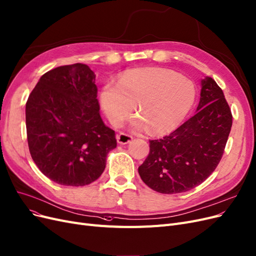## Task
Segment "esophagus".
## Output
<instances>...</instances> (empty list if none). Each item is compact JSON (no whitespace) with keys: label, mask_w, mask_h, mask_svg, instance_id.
Wrapping results in <instances>:
<instances>
[{"label":"esophagus","mask_w":256,"mask_h":256,"mask_svg":"<svg viewBox=\"0 0 256 256\" xmlns=\"http://www.w3.org/2000/svg\"><path fill=\"white\" fill-rule=\"evenodd\" d=\"M116 140H118V144L125 145V144H128V143H131L132 140H134V138H132L129 134H120L116 136Z\"/></svg>","instance_id":"34e87169"}]
</instances>
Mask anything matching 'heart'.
Here are the masks:
<instances>
[{"mask_svg": "<svg viewBox=\"0 0 256 256\" xmlns=\"http://www.w3.org/2000/svg\"><path fill=\"white\" fill-rule=\"evenodd\" d=\"M197 88L190 79L168 68H138L122 73L118 82H104L100 104L113 126H120L136 107L130 120L136 131L149 129L165 134L177 129L195 106Z\"/></svg>", "mask_w": 256, "mask_h": 256, "instance_id": "heart-1", "label": "heart"}]
</instances>
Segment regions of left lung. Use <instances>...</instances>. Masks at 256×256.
I'll return each instance as SVG.
<instances>
[{
    "instance_id": "8db88e82",
    "label": "left lung",
    "mask_w": 256,
    "mask_h": 256,
    "mask_svg": "<svg viewBox=\"0 0 256 256\" xmlns=\"http://www.w3.org/2000/svg\"><path fill=\"white\" fill-rule=\"evenodd\" d=\"M195 116L170 136L149 140L140 179L161 194L188 192L201 184L222 160L232 127V114L213 78L201 79Z\"/></svg>"
}]
</instances>
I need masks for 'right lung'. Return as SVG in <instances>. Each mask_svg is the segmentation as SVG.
<instances>
[{
    "label": "right lung",
    "mask_w": 256,
    "mask_h": 256,
    "mask_svg": "<svg viewBox=\"0 0 256 256\" xmlns=\"http://www.w3.org/2000/svg\"><path fill=\"white\" fill-rule=\"evenodd\" d=\"M95 74L86 64L58 66L39 79L26 102L30 152L40 172L66 186L98 180L116 147L100 114Z\"/></svg>",
    "instance_id": "obj_1"
}]
</instances>
